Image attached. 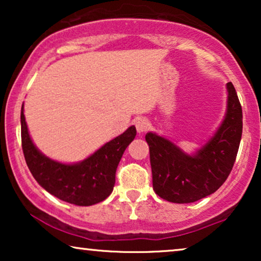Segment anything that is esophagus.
<instances>
[{
  "mask_svg": "<svg viewBox=\"0 0 261 261\" xmlns=\"http://www.w3.org/2000/svg\"><path fill=\"white\" fill-rule=\"evenodd\" d=\"M135 127H137V130L139 133H145V132H147L149 128L148 120H146L145 117H139V119L135 121Z\"/></svg>",
  "mask_w": 261,
  "mask_h": 261,
  "instance_id": "1",
  "label": "esophagus"
}]
</instances>
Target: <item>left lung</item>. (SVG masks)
Returning <instances> with one entry per match:
<instances>
[{
    "mask_svg": "<svg viewBox=\"0 0 261 261\" xmlns=\"http://www.w3.org/2000/svg\"><path fill=\"white\" fill-rule=\"evenodd\" d=\"M226 119L208 144L188 155L166 139L146 134L153 190L172 203H191L212 195L229 176L242 134V109L231 82L227 84Z\"/></svg>",
    "mask_w": 261,
    "mask_h": 261,
    "instance_id": "1",
    "label": "left lung"
}]
</instances>
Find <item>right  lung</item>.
I'll return each mask as SVG.
<instances>
[{"label": "right lung", "mask_w": 261, "mask_h": 261, "mask_svg": "<svg viewBox=\"0 0 261 261\" xmlns=\"http://www.w3.org/2000/svg\"><path fill=\"white\" fill-rule=\"evenodd\" d=\"M135 135L137 129L132 126L88 159L65 165L46 158L38 151L28 134L23 105L21 108V145L28 169L46 191L71 204L92 205L112 194L117 165Z\"/></svg>", "instance_id": "obj_1"}]
</instances>
